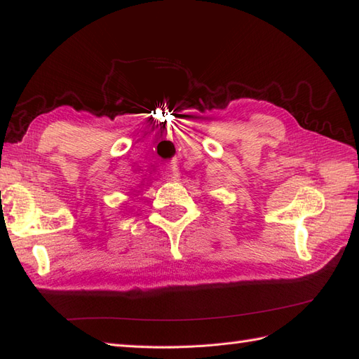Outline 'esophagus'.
Returning <instances> with one entry per match:
<instances>
[{
	"instance_id": "34e87169",
	"label": "esophagus",
	"mask_w": 359,
	"mask_h": 359,
	"mask_svg": "<svg viewBox=\"0 0 359 359\" xmlns=\"http://www.w3.org/2000/svg\"><path fill=\"white\" fill-rule=\"evenodd\" d=\"M165 175H166L168 180H179V171L175 170V168H172L171 171H168Z\"/></svg>"
}]
</instances>
